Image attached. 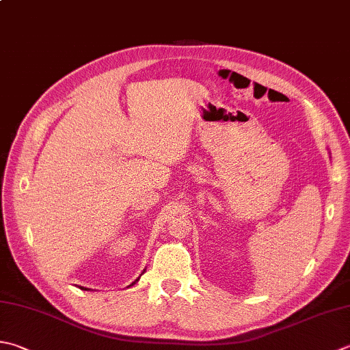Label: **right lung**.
<instances>
[{
	"instance_id": "add662e5",
	"label": "right lung",
	"mask_w": 350,
	"mask_h": 350,
	"mask_svg": "<svg viewBox=\"0 0 350 350\" xmlns=\"http://www.w3.org/2000/svg\"><path fill=\"white\" fill-rule=\"evenodd\" d=\"M136 280H138V279H136ZM136 280H135V282H136ZM135 282H133V284H135ZM133 284H132V285H133ZM83 290H88V288H83Z\"/></svg>"
}]
</instances>
